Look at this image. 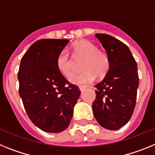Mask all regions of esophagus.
Masks as SVG:
<instances>
[{"label":"esophagus","mask_w":155,"mask_h":155,"mask_svg":"<svg viewBox=\"0 0 155 155\" xmlns=\"http://www.w3.org/2000/svg\"><path fill=\"white\" fill-rule=\"evenodd\" d=\"M86 90V87H79V91H84Z\"/></svg>","instance_id":"34e87169"}]
</instances>
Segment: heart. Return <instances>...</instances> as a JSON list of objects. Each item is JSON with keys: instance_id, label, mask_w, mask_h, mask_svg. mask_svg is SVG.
<instances>
[{"instance_id": "1", "label": "heart", "mask_w": 155, "mask_h": 155, "mask_svg": "<svg viewBox=\"0 0 155 155\" xmlns=\"http://www.w3.org/2000/svg\"><path fill=\"white\" fill-rule=\"evenodd\" d=\"M75 57H83L81 73L73 75L69 81L75 85H86L98 77H103L108 72L110 60L107 54L99 51L95 44L87 40H77L72 45ZM56 64L58 71L66 78L73 73V62L68 51H61L58 55Z\"/></svg>"}]
</instances>
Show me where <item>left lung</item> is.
<instances>
[{"instance_id": "8db88e82", "label": "left lung", "mask_w": 155, "mask_h": 155, "mask_svg": "<svg viewBox=\"0 0 155 155\" xmlns=\"http://www.w3.org/2000/svg\"><path fill=\"white\" fill-rule=\"evenodd\" d=\"M110 60L108 72L95 85L92 108L96 120L107 130H117L131 118L137 100L139 76L137 64L125 44L110 35L97 33Z\"/></svg>"}]
</instances>
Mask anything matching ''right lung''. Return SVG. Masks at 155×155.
Wrapping results in <instances>:
<instances>
[{
    "mask_svg": "<svg viewBox=\"0 0 155 155\" xmlns=\"http://www.w3.org/2000/svg\"><path fill=\"white\" fill-rule=\"evenodd\" d=\"M68 42L61 39L37 40L20 62L19 96L29 119L47 133L66 130L81 93L67 81L56 64L58 55Z\"/></svg>",
    "mask_w": 155,
    "mask_h": 155,
    "instance_id": "obj_1",
    "label": "right lung"
}]
</instances>
